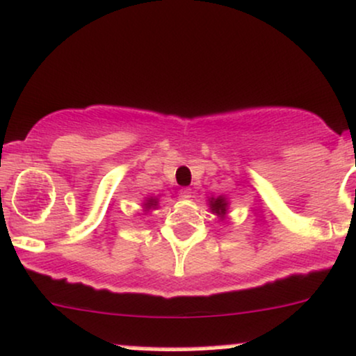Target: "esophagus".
I'll return each mask as SVG.
<instances>
[{
    "mask_svg": "<svg viewBox=\"0 0 356 356\" xmlns=\"http://www.w3.org/2000/svg\"><path fill=\"white\" fill-rule=\"evenodd\" d=\"M179 197H181L183 200H190V198H193V191H191V188H183L181 191H179Z\"/></svg>",
    "mask_w": 356,
    "mask_h": 356,
    "instance_id": "34e87169",
    "label": "esophagus"
}]
</instances>
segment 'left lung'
Listing matches in <instances>:
<instances>
[{
	"label": "left lung",
	"instance_id": "left-lung-1",
	"mask_svg": "<svg viewBox=\"0 0 356 356\" xmlns=\"http://www.w3.org/2000/svg\"><path fill=\"white\" fill-rule=\"evenodd\" d=\"M209 205L211 213L217 215V217L220 218V222L225 220L227 213H229V200L223 197V195H220V197H210Z\"/></svg>",
	"mask_w": 356,
	"mask_h": 356
}]
</instances>
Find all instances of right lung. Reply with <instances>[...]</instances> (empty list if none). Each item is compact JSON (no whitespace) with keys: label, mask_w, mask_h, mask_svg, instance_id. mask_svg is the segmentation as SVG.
<instances>
[{"label":"right lung","mask_w":356,"mask_h":356,"mask_svg":"<svg viewBox=\"0 0 356 356\" xmlns=\"http://www.w3.org/2000/svg\"><path fill=\"white\" fill-rule=\"evenodd\" d=\"M158 205H159L158 197H146L145 202H143V213L145 215L151 213V211L158 209Z\"/></svg>","instance_id":"obj_1"}]
</instances>
